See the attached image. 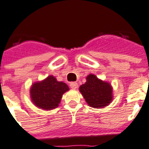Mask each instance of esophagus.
Masks as SVG:
<instances>
[{"label": "esophagus", "instance_id": "esophagus-1", "mask_svg": "<svg viewBox=\"0 0 149 149\" xmlns=\"http://www.w3.org/2000/svg\"><path fill=\"white\" fill-rule=\"evenodd\" d=\"M78 84L77 82H71L70 83V87H71L72 89H76L78 88Z\"/></svg>", "mask_w": 149, "mask_h": 149}]
</instances>
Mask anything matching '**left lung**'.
Listing matches in <instances>:
<instances>
[{
	"label": "left lung",
	"mask_w": 149,
	"mask_h": 149,
	"mask_svg": "<svg viewBox=\"0 0 149 149\" xmlns=\"http://www.w3.org/2000/svg\"><path fill=\"white\" fill-rule=\"evenodd\" d=\"M79 91L90 107L102 108L112 101V87L109 83L102 81L95 75L87 76L86 82L81 84Z\"/></svg>",
	"instance_id": "1"
}]
</instances>
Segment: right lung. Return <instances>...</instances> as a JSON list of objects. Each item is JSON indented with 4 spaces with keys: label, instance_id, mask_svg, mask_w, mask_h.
Returning <instances> with one entry per match:
<instances>
[{
    "label": "right lung",
    "instance_id": "1",
    "mask_svg": "<svg viewBox=\"0 0 149 149\" xmlns=\"http://www.w3.org/2000/svg\"><path fill=\"white\" fill-rule=\"evenodd\" d=\"M69 88L62 81H58L54 76L50 75L41 81L32 84L30 95L32 102L43 110H52L58 106L63 94Z\"/></svg>",
    "mask_w": 149,
    "mask_h": 149
}]
</instances>
